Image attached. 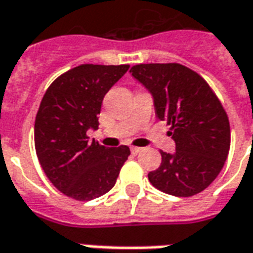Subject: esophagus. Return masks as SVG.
Returning <instances> with one entry per match:
<instances>
[{
  "label": "esophagus",
  "instance_id": "34e87169",
  "mask_svg": "<svg viewBox=\"0 0 253 253\" xmlns=\"http://www.w3.org/2000/svg\"><path fill=\"white\" fill-rule=\"evenodd\" d=\"M130 151H132L133 155H137L139 152L143 151V148H141V147H132V148H130Z\"/></svg>",
  "mask_w": 253,
  "mask_h": 253
}]
</instances>
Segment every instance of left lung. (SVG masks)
Wrapping results in <instances>:
<instances>
[{"mask_svg":"<svg viewBox=\"0 0 253 253\" xmlns=\"http://www.w3.org/2000/svg\"><path fill=\"white\" fill-rule=\"evenodd\" d=\"M132 76L152 95L155 114L171 125L175 152L161 151L162 162L148 173L154 187L188 198L209 187L230 148L229 118L200 75L181 64H139Z\"/></svg>","mask_w":253,"mask_h":253,"instance_id":"1","label":"left lung"}]
</instances>
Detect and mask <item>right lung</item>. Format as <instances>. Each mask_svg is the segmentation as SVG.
I'll return each instance as SVG.
<instances>
[{
  "label": "right lung",
  "instance_id": "1",
  "mask_svg": "<svg viewBox=\"0 0 253 253\" xmlns=\"http://www.w3.org/2000/svg\"><path fill=\"white\" fill-rule=\"evenodd\" d=\"M129 65L83 64L50 84L35 118V150L44 174L60 192L92 200L109 192L129 157V147L89 141L107 91Z\"/></svg>",
  "mask_w": 253,
  "mask_h": 253
}]
</instances>
